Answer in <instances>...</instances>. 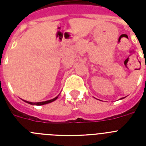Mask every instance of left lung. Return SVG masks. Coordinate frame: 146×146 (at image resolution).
Masks as SVG:
<instances>
[{
    "mask_svg": "<svg viewBox=\"0 0 146 146\" xmlns=\"http://www.w3.org/2000/svg\"><path fill=\"white\" fill-rule=\"evenodd\" d=\"M123 99V98H121V99Z\"/></svg>",
    "mask_w": 146,
    "mask_h": 146,
    "instance_id": "obj_1",
    "label": "left lung"
}]
</instances>
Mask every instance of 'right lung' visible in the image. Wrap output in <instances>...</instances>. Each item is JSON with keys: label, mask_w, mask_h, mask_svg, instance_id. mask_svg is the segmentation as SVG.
Returning a JSON list of instances; mask_svg holds the SVG:
<instances>
[{"label": "right lung", "mask_w": 146, "mask_h": 146, "mask_svg": "<svg viewBox=\"0 0 146 146\" xmlns=\"http://www.w3.org/2000/svg\"><path fill=\"white\" fill-rule=\"evenodd\" d=\"M58 96H59V95H58ZM58 96H56V97L54 98V99H50V100H48V101L41 102H31L25 101V100H24V102H25L28 103V104H33V105H43V104H48V103H50V102H54V101H55V100H56V99H58Z\"/></svg>", "instance_id": "1"}]
</instances>
